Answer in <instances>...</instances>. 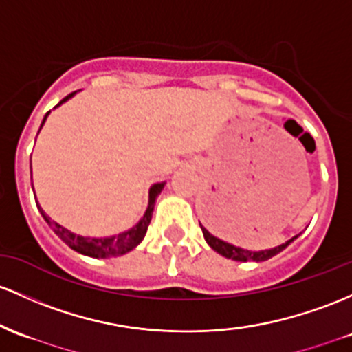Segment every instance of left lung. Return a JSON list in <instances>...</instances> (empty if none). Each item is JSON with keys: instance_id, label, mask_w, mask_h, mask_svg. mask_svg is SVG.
<instances>
[{"instance_id": "left-lung-1", "label": "left lung", "mask_w": 352, "mask_h": 352, "mask_svg": "<svg viewBox=\"0 0 352 352\" xmlns=\"http://www.w3.org/2000/svg\"><path fill=\"white\" fill-rule=\"evenodd\" d=\"M200 229H202V234H204V237H206L207 244L210 245L212 249L215 250V252H219L220 256H223V257H227V258H232V261H239V262H249V261L262 262V261H267V258L274 257V256H276V254H279L280 250H284L285 247H287L292 241H294V239H297V235H296V237H292L291 241H287L283 245H277V247H274V249L258 250V252H252V250L242 249V247L234 245V244H230V242H226V241H222V239L215 237V235L208 232V230L204 226H200Z\"/></svg>"}]
</instances>
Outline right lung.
<instances>
[{
  "mask_svg": "<svg viewBox=\"0 0 352 352\" xmlns=\"http://www.w3.org/2000/svg\"><path fill=\"white\" fill-rule=\"evenodd\" d=\"M69 96H73V94L65 96V98L61 100L58 105H61L63 102H67ZM45 120H46V117L43 118V123H45ZM43 123H41V126H43ZM162 188H164V184H155L152 188H150L148 207H146L145 215L142 217L140 222H138L135 227H132L130 230H126V232L113 235V237L95 239V237H83V235L73 234V232H69L68 229H65V227H61L60 223L55 222V220L50 219L41 207H40V212H41V215H43V219L48 222V226L55 230V234L58 235V237H60L65 244L72 247L73 250H76V252L85 254V256H90V257H100V258L117 257V256H123V254H126L129 250L135 249V247L144 241L146 229H148V223H150V220H152V212H153V206H155V199L162 192Z\"/></svg>",
  "mask_w": 352,
  "mask_h": 352,
  "instance_id": "1",
  "label": "right lung"
}]
</instances>
